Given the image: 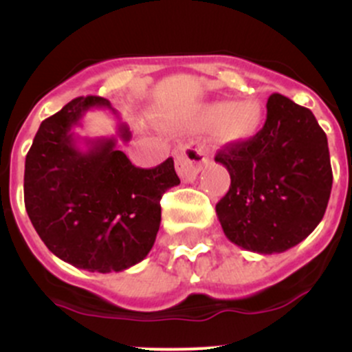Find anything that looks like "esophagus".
Returning <instances> with one entry per match:
<instances>
[{"label": "esophagus", "instance_id": "34e87169", "mask_svg": "<svg viewBox=\"0 0 352 352\" xmlns=\"http://www.w3.org/2000/svg\"><path fill=\"white\" fill-rule=\"evenodd\" d=\"M208 160L209 156L202 148L196 146L194 143L186 144L175 158L177 173H179L184 182H194L197 179L199 172L206 166Z\"/></svg>", "mask_w": 352, "mask_h": 352}]
</instances>
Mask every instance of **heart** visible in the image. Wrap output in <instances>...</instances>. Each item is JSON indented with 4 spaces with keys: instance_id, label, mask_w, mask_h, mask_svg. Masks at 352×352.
Returning <instances> with one entry per match:
<instances>
[{
    "instance_id": "b5f03b06",
    "label": "heart",
    "mask_w": 352,
    "mask_h": 352,
    "mask_svg": "<svg viewBox=\"0 0 352 352\" xmlns=\"http://www.w3.org/2000/svg\"><path fill=\"white\" fill-rule=\"evenodd\" d=\"M194 122L212 127L218 143L236 144L252 140L262 126V109L257 102L243 100L230 104L225 100L209 102L196 109Z\"/></svg>"
}]
</instances>
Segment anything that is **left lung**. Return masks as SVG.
I'll return each instance as SVG.
<instances>
[{
	"label": "left lung",
	"instance_id": "1",
	"mask_svg": "<svg viewBox=\"0 0 352 352\" xmlns=\"http://www.w3.org/2000/svg\"><path fill=\"white\" fill-rule=\"evenodd\" d=\"M232 186L216 204L226 239L255 254H281L322 221L332 189L327 136L310 109L272 94L252 140L216 155Z\"/></svg>",
	"mask_w": 352,
	"mask_h": 352
}]
</instances>
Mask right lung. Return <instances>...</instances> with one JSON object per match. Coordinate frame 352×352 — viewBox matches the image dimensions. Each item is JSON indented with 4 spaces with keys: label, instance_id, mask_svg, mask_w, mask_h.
Listing matches in <instances>:
<instances>
[{
    "label": "right lung",
    "instance_id": "1",
    "mask_svg": "<svg viewBox=\"0 0 352 352\" xmlns=\"http://www.w3.org/2000/svg\"><path fill=\"white\" fill-rule=\"evenodd\" d=\"M94 108H107L119 118L107 98L90 95L42 120L25 158L23 194L35 232L56 257L107 274L150 254L162 221L160 199L180 179L172 158L146 170L117 150V141L131 140L120 119L117 137H76L72 129Z\"/></svg>",
    "mask_w": 352,
    "mask_h": 352
}]
</instances>
